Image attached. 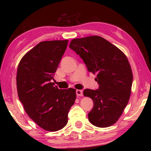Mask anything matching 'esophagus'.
<instances>
[{
	"mask_svg": "<svg viewBox=\"0 0 151 151\" xmlns=\"http://www.w3.org/2000/svg\"><path fill=\"white\" fill-rule=\"evenodd\" d=\"M76 96H83V91H82V90H76Z\"/></svg>",
	"mask_w": 151,
	"mask_h": 151,
	"instance_id": "esophagus-1",
	"label": "esophagus"
}]
</instances>
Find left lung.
Returning a JSON list of instances; mask_svg holds the SVG:
<instances>
[{"label": "left lung", "instance_id": "obj_1", "mask_svg": "<svg viewBox=\"0 0 151 151\" xmlns=\"http://www.w3.org/2000/svg\"><path fill=\"white\" fill-rule=\"evenodd\" d=\"M69 47L80 56L89 72L97 74L99 88L83 91L94 103L89 121L101 128L111 126L121 116L131 93L133 76L126 55L99 36L75 39Z\"/></svg>", "mask_w": 151, "mask_h": 151}]
</instances>
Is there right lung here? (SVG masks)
<instances>
[{"mask_svg": "<svg viewBox=\"0 0 151 151\" xmlns=\"http://www.w3.org/2000/svg\"><path fill=\"white\" fill-rule=\"evenodd\" d=\"M68 42H40L24 55L18 66L19 100L30 118L47 131H57L66 126L76 99L75 88L58 89L51 83Z\"/></svg>", "mask_w": 151, "mask_h": 151, "instance_id": "1", "label": "right lung"}]
</instances>
